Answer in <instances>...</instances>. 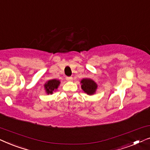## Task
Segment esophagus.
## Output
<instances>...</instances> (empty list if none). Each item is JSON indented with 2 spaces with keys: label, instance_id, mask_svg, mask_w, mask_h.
<instances>
[{
  "label": "esophagus",
  "instance_id": "obj_1",
  "mask_svg": "<svg viewBox=\"0 0 150 150\" xmlns=\"http://www.w3.org/2000/svg\"><path fill=\"white\" fill-rule=\"evenodd\" d=\"M72 77H67L66 78V80L67 81H72Z\"/></svg>",
  "mask_w": 150,
  "mask_h": 150
}]
</instances>
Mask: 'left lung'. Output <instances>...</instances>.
Listing matches in <instances>:
<instances>
[{"label": "left lung", "instance_id": "1", "mask_svg": "<svg viewBox=\"0 0 150 150\" xmlns=\"http://www.w3.org/2000/svg\"><path fill=\"white\" fill-rule=\"evenodd\" d=\"M81 88L89 96H92L96 93L98 89V85L93 80L91 79H83L81 81Z\"/></svg>", "mask_w": 150, "mask_h": 150}]
</instances>
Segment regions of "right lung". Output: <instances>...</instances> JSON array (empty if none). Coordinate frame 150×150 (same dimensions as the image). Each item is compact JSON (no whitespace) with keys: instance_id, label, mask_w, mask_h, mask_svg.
<instances>
[{"instance_id":"obj_1","label":"right lung","mask_w":150,"mask_h":150,"mask_svg":"<svg viewBox=\"0 0 150 150\" xmlns=\"http://www.w3.org/2000/svg\"><path fill=\"white\" fill-rule=\"evenodd\" d=\"M60 83V81L57 79H52L47 81L44 85V89L46 91V93L48 95H49V94H52L53 92L57 91V89H58Z\"/></svg>"}]
</instances>
